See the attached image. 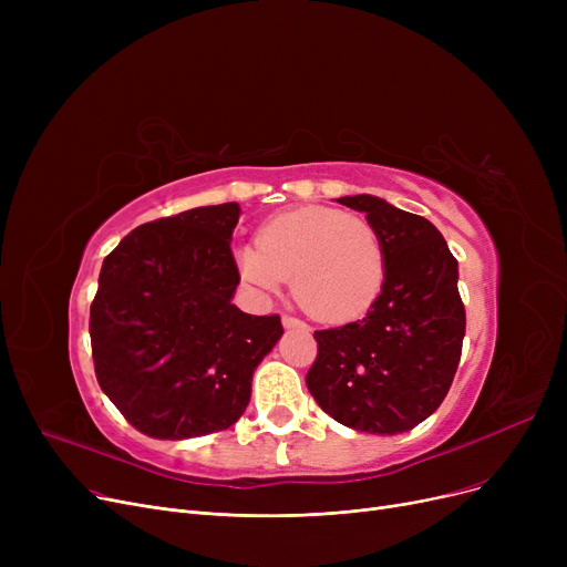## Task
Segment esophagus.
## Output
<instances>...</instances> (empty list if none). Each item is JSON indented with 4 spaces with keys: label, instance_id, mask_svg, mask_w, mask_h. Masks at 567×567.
I'll list each match as a JSON object with an SVG mask.
<instances>
[{
    "label": "esophagus",
    "instance_id": "obj_1",
    "mask_svg": "<svg viewBox=\"0 0 567 567\" xmlns=\"http://www.w3.org/2000/svg\"><path fill=\"white\" fill-rule=\"evenodd\" d=\"M282 326H285V329H308V326H306L301 319L289 317V315L282 317Z\"/></svg>",
    "mask_w": 567,
    "mask_h": 567
}]
</instances>
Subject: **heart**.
<instances>
[{
  "instance_id": "heart-1",
  "label": "heart",
  "mask_w": 567,
  "mask_h": 567,
  "mask_svg": "<svg viewBox=\"0 0 567 567\" xmlns=\"http://www.w3.org/2000/svg\"><path fill=\"white\" fill-rule=\"evenodd\" d=\"M236 271L261 296L291 278L299 306L321 321L363 315L383 285V248L374 227L329 206H303L268 218L257 244L234 250Z\"/></svg>"
}]
</instances>
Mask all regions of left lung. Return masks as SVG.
Wrapping results in <instances>:
<instances>
[{
    "instance_id": "1",
    "label": "left lung",
    "mask_w": 567,
    "mask_h": 567,
    "mask_svg": "<svg viewBox=\"0 0 567 567\" xmlns=\"http://www.w3.org/2000/svg\"><path fill=\"white\" fill-rule=\"evenodd\" d=\"M338 202L379 234L383 285L363 319L315 331L319 353L306 383L340 425L402 434L430 419L457 372L466 329L457 259L423 216L374 195Z\"/></svg>"
}]
</instances>
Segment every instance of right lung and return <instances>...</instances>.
<instances>
[{
  "label": "right lung",
  "mask_w": 567,
  "mask_h": 567,
  "mask_svg": "<svg viewBox=\"0 0 567 567\" xmlns=\"http://www.w3.org/2000/svg\"><path fill=\"white\" fill-rule=\"evenodd\" d=\"M236 202L140 225L103 259L89 312L96 379L146 436L182 441L231 427L252 374L280 336V317L231 299Z\"/></svg>",
  "instance_id": "1"
}]
</instances>
